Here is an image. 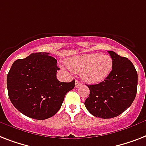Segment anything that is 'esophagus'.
I'll use <instances>...</instances> for the list:
<instances>
[{
    "mask_svg": "<svg viewBox=\"0 0 146 146\" xmlns=\"http://www.w3.org/2000/svg\"><path fill=\"white\" fill-rule=\"evenodd\" d=\"M82 85V82L80 81H78V80H76V84L75 86L76 88H79Z\"/></svg>",
    "mask_w": 146,
    "mask_h": 146,
    "instance_id": "1",
    "label": "esophagus"
}]
</instances>
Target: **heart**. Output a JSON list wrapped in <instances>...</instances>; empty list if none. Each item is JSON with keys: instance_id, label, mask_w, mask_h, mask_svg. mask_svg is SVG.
I'll return each instance as SVG.
<instances>
[{"instance_id": "heart-1", "label": "heart", "mask_w": 146, "mask_h": 146, "mask_svg": "<svg viewBox=\"0 0 146 146\" xmlns=\"http://www.w3.org/2000/svg\"><path fill=\"white\" fill-rule=\"evenodd\" d=\"M67 65L72 70L81 73L84 81L96 84L104 81L110 75L113 61L107 54L89 53L70 58L67 61Z\"/></svg>"}]
</instances>
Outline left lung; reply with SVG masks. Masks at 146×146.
<instances>
[{
  "label": "left lung",
  "instance_id": "1",
  "mask_svg": "<svg viewBox=\"0 0 146 146\" xmlns=\"http://www.w3.org/2000/svg\"><path fill=\"white\" fill-rule=\"evenodd\" d=\"M113 61L110 75L99 84L87 85L89 97L85 100L88 111L95 117L112 118L131 106L137 95L138 76L127 58L108 51Z\"/></svg>",
  "mask_w": 146,
  "mask_h": 146
}]
</instances>
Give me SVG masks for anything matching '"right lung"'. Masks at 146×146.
I'll return each instance as SVG.
<instances>
[{"label": "right lung", "mask_w": 146, "mask_h": 146, "mask_svg": "<svg viewBox=\"0 0 146 146\" xmlns=\"http://www.w3.org/2000/svg\"><path fill=\"white\" fill-rule=\"evenodd\" d=\"M57 60L48 52L32 53L14 61L7 77L8 95L14 106L29 118L44 120L55 115L75 80L57 79Z\"/></svg>", "instance_id": "add662e5"}]
</instances>
